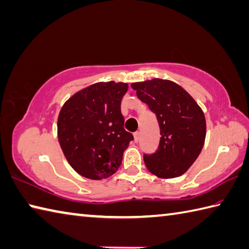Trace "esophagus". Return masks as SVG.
I'll return each instance as SVG.
<instances>
[{
	"label": "esophagus",
	"mask_w": 249,
	"mask_h": 249,
	"mask_svg": "<svg viewBox=\"0 0 249 249\" xmlns=\"http://www.w3.org/2000/svg\"><path fill=\"white\" fill-rule=\"evenodd\" d=\"M134 139H135V142H138L139 139H140V134L139 133H135L134 134Z\"/></svg>",
	"instance_id": "1"
}]
</instances>
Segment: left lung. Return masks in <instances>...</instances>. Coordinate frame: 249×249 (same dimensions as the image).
<instances>
[{"mask_svg":"<svg viewBox=\"0 0 249 249\" xmlns=\"http://www.w3.org/2000/svg\"><path fill=\"white\" fill-rule=\"evenodd\" d=\"M137 97L157 115L160 143L153 155H144L147 169L160 178L183 175L200 155L206 139V117L183 87L168 79L133 83Z\"/></svg>","mask_w":249,"mask_h":249,"instance_id":"left-lung-1","label":"left lung"}]
</instances>
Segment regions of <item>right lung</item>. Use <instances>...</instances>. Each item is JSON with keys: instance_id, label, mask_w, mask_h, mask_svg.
<instances>
[{"instance_id": "add662e5", "label": "right lung", "mask_w": 249, "mask_h": 249, "mask_svg": "<svg viewBox=\"0 0 249 249\" xmlns=\"http://www.w3.org/2000/svg\"><path fill=\"white\" fill-rule=\"evenodd\" d=\"M125 83H96L73 94L60 111L57 138L71 168L84 178L105 179L120 168L133 135L124 129L121 102Z\"/></svg>"}]
</instances>
